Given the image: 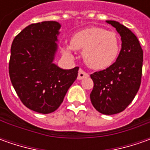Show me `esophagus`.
<instances>
[{
	"instance_id": "obj_1",
	"label": "esophagus",
	"mask_w": 150,
	"mask_h": 150,
	"mask_svg": "<svg viewBox=\"0 0 150 150\" xmlns=\"http://www.w3.org/2000/svg\"><path fill=\"white\" fill-rule=\"evenodd\" d=\"M89 75H88V73H87L86 72H84L83 69H79V71H78V79L79 80H82V79H83L85 78H88Z\"/></svg>"
}]
</instances>
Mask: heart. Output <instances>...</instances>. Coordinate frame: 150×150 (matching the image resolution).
<instances>
[{
  "label": "heart",
  "instance_id": "1",
  "mask_svg": "<svg viewBox=\"0 0 150 150\" xmlns=\"http://www.w3.org/2000/svg\"><path fill=\"white\" fill-rule=\"evenodd\" d=\"M73 50L83 51L84 62L89 67L102 70L111 66L118 58L120 42L115 32L90 26L74 33L71 44L63 47V52L71 56Z\"/></svg>",
  "mask_w": 150,
  "mask_h": 150
}]
</instances>
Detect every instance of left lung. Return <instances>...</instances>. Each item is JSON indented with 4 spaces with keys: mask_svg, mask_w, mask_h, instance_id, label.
Masks as SVG:
<instances>
[{
    "mask_svg": "<svg viewBox=\"0 0 150 150\" xmlns=\"http://www.w3.org/2000/svg\"><path fill=\"white\" fill-rule=\"evenodd\" d=\"M106 22L120 35L122 48L113 64L90 75L93 81L90 99L97 111L112 115L124 111L139 89L143 50L137 37L129 28L115 21Z\"/></svg>",
    "mask_w": 150,
    "mask_h": 150,
    "instance_id": "left-lung-1",
    "label": "left lung"
}]
</instances>
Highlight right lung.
I'll list each match as a JSON object with an SVG mask.
<instances>
[{"mask_svg":"<svg viewBox=\"0 0 150 150\" xmlns=\"http://www.w3.org/2000/svg\"><path fill=\"white\" fill-rule=\"evenodd\" d=\"M60 28L54 21L31 24L14 38L11 47V83L26 108L44 114L59 108L79 69H62L53 62Z\"/></svg>","mask_w":150,"mask_h":150,"instance_id":"right-lung-1","label":"right lung"}]
</instances>
